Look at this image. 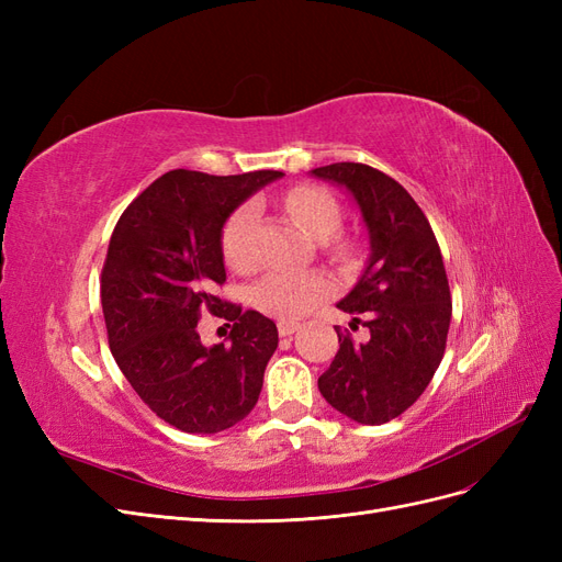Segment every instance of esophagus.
Wrapping results in <instances>:
<instances>
[{"mask_svg": "<svg viewBox=\"0 0 562 562\" xmlns=\"http://www.w3.org/2000/svg\"><path fill=\"white\" fill-rule=\"evenodd\" d=\"M300 330V323H293V321H279V335L281 337H291L293 333Z\"/></svg>", "mask_w": 562, "mask_h": 562, "instance_id": "34e87169", "label": "esophagus"}]
</instances>
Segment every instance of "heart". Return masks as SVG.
<instances>
[{"instance_id":"b5f03b06","label":"heart","mask_w":562,"mask_h":562,"mask_svg":"<svg viewBox=\"0 0 562 562\" xmlns=\"http://www.w3.org/2000/svg\"><path fill=\"white\" fill-rule=\"evenodd\" d=\"M285 211L314 239H330L342 225V206L323 187L297 184L283 196ZM258 225V206L252 201L241 203L225 220L220 234V250L229 269L246 274L258 260L252 252V232ZM333 293V281L321 271H271L252 288V304L262 314L279 321H295L310 314Z\"/></svg>"}]
</instances>
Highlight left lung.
Wrapping results in <instances>:
<instances>
[{"label": "left lung", "instance_id": "left-lung-1", "mask_svg": "<svg viewBox=\"0 0 562 562\" xmlns=\"http://www.w3.org/2000/svg\"><path fill=\"white\" fill-rule=\"evenodd\" d=\"M316 178L345 184L363 213L370 262L353 291L337 304L370 330L366 342L335 326L339 351L318 378L335 411L359 424L403 415L429 386L443 361L452 297L427 215L403 187L366 164H330Z\"/></svg>", "mask_w": 562, "mask_h": 562}]
</instances>
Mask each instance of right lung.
Here are the masks:
<instances>
[{
    "mask_svg": "<svg viewBox=\"0 0 562 562\" xmlns=\"http://www.w3.org/2000/svg\"><path fill=\"white\" fill-rule=\"evenodd\" d=\"M281 171L209 176L168 171L119 217L100 274L108 342L135 394L184 434H217L258 403L277 323L217 295L225 285L220 234L244 199ZM211 313L233 326L229 346L203 348Z\"/></svg>",
    "mask_w": 562,
    "mask_h": 562,
    "instance_id": "add662e5",
    "label": "right lung"
}]
</instances>
